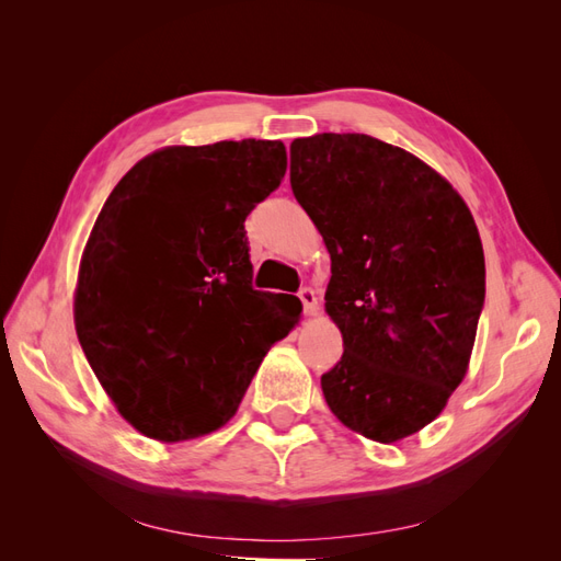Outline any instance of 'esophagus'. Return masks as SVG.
<instances>
[{"label": "esophagus", "mask_w": 561, "mask_h": 561, "mask_svg": "<svg viewBox=\"0 0 561 561\" xmlns=\"http://www.w3.org/2000/svg\"><path fill=\"white\" fill-rule=\"evenodd\" d=\"M299 299L304 304V313H307L309 318H316L320 313L318 297H316V293L311 290V287H304V290H299Z\"/></svg>", "instance_id": "esophagus-1"}]
</instances>
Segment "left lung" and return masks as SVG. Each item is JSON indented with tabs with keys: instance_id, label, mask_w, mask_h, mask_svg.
I'll return each mask as SVG.
<instances>
[{
	"instance_id": "8db88e82",
	"label": "left lung",
	"mask_w": 561,
	"mask_h": 561,
	"mask_svg": "<svg viewBox=\"0 0 561 561\" xmlns=\"http://www.w3.org/2000/svg\"><path fill=\"white\" fill-rule=\"evenodd\" d=\"M290 184L330 252L325 311L344 339L322 396L353 433L400 443L468 371L484 304L478 225L428 163L363 133L297 138Z\"/></svg>"
}]
</instances>
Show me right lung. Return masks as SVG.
<instances>
[{"instance_id": "1", "label": "right lung", "mask_w": 561, "mask_h": 561, "mask_svg": "<svg viewBox=\"0 0 561 561\" xmlns=\"http://www.w3.org/2000/svg\"><path fill=\"white\" fill-rule=\"evenodd\" d=\"M280 140L151 151L118 180L79 264L75 328L116 412L159 443L236 414L264 355L299 322L252 290L245 217L280 184Z\"/></svg>"}]
</instances>
